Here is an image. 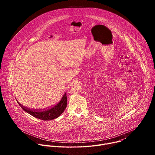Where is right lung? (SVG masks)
<instances>
[{
	"instance_id": "obj_1",
	"label": "right lung",
	"mask_w": 155,
	"mask_h": 155,
	"mask_svg": "<svg viewBox=\"0 0 155 155\" xmlns=\"http://www.w3.org/2000/svg\"><path fill=\"white\" fill-rule=\"evenodd\" d=\"M18 103L25 112H28L32 116L42 120L48 121L58 118L63 113L66 107H67V96H66L65 93L62 97L60 102L56 105H54L51 108H45L43 110L31 109L23 106L18 102Z\"/></svg>"
}]
</instances>
